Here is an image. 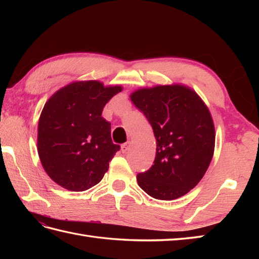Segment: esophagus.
Wrapping results in <instances>:
<instances>
[{
    "mask_svg": "<svg viewBox=\"0 0 259 259\" xmlns=\"http://www.w3.org/2000/svg\"><path fill=\"white\" fill-rule=\"evenodd\" d=\"M129 148H130V144L129 142H125V144L121 146V151H122V153H126L129 150Z\"/></svg>",
    "mask_w": 259,
    "mask_h": 259,
    "instance_id": "34e87169",
    "label": "esophagus"
}]
</instances>
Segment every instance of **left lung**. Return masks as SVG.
Wrapping results in <instances>:
<instances>
[{
    "instance_id": "obj_1",
    "label": "left lung",
    "mask_w": 259,
    "mask_h": 259,
    "mask_svg": "<svg viewBox=\"0 0 259 259\" xmlns=\"http://www.w3.org/2000/svg\"><path fill=\"white\" fill-rule=\"evenodd\" d=\"M157 141L152 166L137 175L140 188L152 198L172 200L199 183L211 161L214 128L210 112L184 85H159L131 95Z\"/></svg>"
}]
</instances>
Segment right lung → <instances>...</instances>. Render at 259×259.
I'll return each instance as SVG.
<instances>
[{"mask_svg":"<svg viewBox=\"0 0 259 259\" xmlns=\"http://www.w3.org/2000/svg\"><path fill=\"white\" fill-rule=\"evenodd\" d=\"M121 91L98 81L74 82L49 99L37 126V152L46 172L71 191L100 183L120 150L111 123L101 117L106 103Z\"/></svg>","mask_w":259,"mask_h":259,"instance_id":"1","label":"right lung"}]
</instances>
